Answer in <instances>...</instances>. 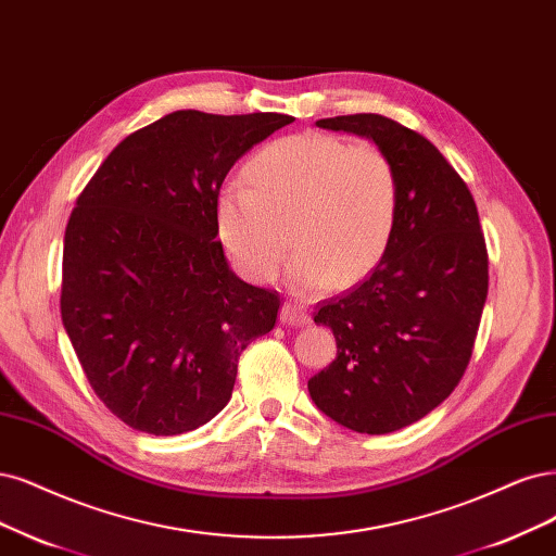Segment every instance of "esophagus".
<instances>
[{"label":"esophagus","mask_w":556,"mask_h":556,"mask_svg":"<svg viewBox=\"0 0 556 556\" xmlns=\"http://www.w3.org/2000/svg\"><path fill=\"white\" fill-rule=\"evenodd\" d=\"M280 321L290 324V327H308V324H313V317L308 311H303V305L285 303L280 308Z\"/></svg>","instance_id":"1"}]
</instances>
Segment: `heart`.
<instances>
[{"label":"heart","mask_w":556,"mask_h":556,"mask_svg":"<svg viewBox=\"0 0 556 556\" xmlns=\"http://www.w3.org/2000/svg\"><path fill=\"white\" fill-rule=\"evenodd\" d=\"M397 204V172L384 151L301 132L266 144L248 177L223 184L216 225L241 271L262 282L278 274L294 241L287 282L299 294H321L377 269L393 239Z\"/></svg>","instance_id":"heart-1"}]
</instances>
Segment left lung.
Masks as SVG:
<instances>
[{"label": "left lung", "mask_w": 556, "mask_h": 556, "mask_svg": "<svg viewBox=\"0 0 556 556\" xmlns=\"http://www.w3.org/2000/svg\"><path fill=\"white\" fill-rule=\"evenodd\" d=\"M372 140L400 181L393 239L377 269L321 301L315 321L338 356L308 381L336 424L387 434L416 424L453 393L471 358L488 299V251L467 184L420 132L381 114L319 119Z\"/></svg>", "instance_id": "1"}]
</instances>
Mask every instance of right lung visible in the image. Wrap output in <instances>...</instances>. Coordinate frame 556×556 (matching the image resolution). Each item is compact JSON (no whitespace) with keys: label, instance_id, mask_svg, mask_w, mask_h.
<instances>
[{"label":"right lung","instance_id":"1","mask_svg":"<svg viewBox=\"0 0 556 556\" xmlns=\"http://www.w3.org/2000/svg\"><path fill=\"white\" fill-rule=\"evenodd\" d=\"M294 117L177 110L110 151L64 235L62 321L93 393L156 437L208 424L280 296L225 260L216 198L232 165Z\"/></svg>","mask_w":556,"mask_h":556}]
</instances>
